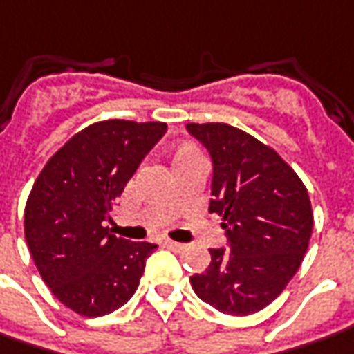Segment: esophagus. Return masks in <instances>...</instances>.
Instances as JSON below:
<instances>
[{
    "label": "esophagus",
    "instance_id": "1",
    "mask_svg": "<svg viewBox=\"0 0 354 354\" xmlns=\"http://www.w3.org/2000/svg\"><path fill=\"white\" fill-rule=\"evenodd\" d=\"M165 248L172 250V252H182V250H184V244H180V242H174V240H167V242H165Z\"/></svg>",
    "mask_w": 354,
    "mask_h": 354
}]
</instances>
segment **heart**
Listing matches in <instances>:
<instances>
[{
    "mask_svg": "<svg viewBox=\"0 0 354 354\" xmlns=\"http://www.w3.org/2000/svg\"><path fill=\"white\" fill-rule=\"evenodd\" d=\"M199 155V151H197L196 147L189 145V143H180L178 147H174V151H172V167H176L180 162H184L187 158L197 157Z\"/></svg>",
    "mask_w": 354,
    "mask_h": 354,
    "instance_id": "1",
    "label": "heart"
}]
</instances>
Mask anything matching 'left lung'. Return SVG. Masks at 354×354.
<instances>
[{
	"instance_id": "left-lung-1",
	"label": "left lung",
	"mask_w": 354,
	"mask_h": 354,
	"mask_svg": "<svg viewBox=\"0 0 354 354\" xmlns=\"http://www.w3.org/2000/svg\"><path fill=\"white\" fill-rule=\"evenodd\" d=\"M209 149V211L221 215L228 250H209V268L189 277L218 312L250 316L285 290L308 250L314 213L308 189L273 147L230 124H187Z\"/></svg>"
}]
</instances>
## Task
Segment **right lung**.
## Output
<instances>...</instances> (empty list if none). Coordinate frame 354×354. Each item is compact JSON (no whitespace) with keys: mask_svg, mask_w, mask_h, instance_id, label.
Listing matches in <instances>:
<instances>
[{"mask_svg":"<svg viewBox=\"0 0 354 354\" xmlns=\"http://www.w3.org/2000/svg\"><path fill=\"white\" fill-rule=\"evenodd\" d=\"M165 122L102 120L77 131L50 157L25 205V238L52 295L85 318L124 306L157 244L129 242L106 227L112 203Z\"/></svg>","mask_w":354,"mask_h":354,"instance_id":"obj_1","label":"right lung"}]
</instances>
